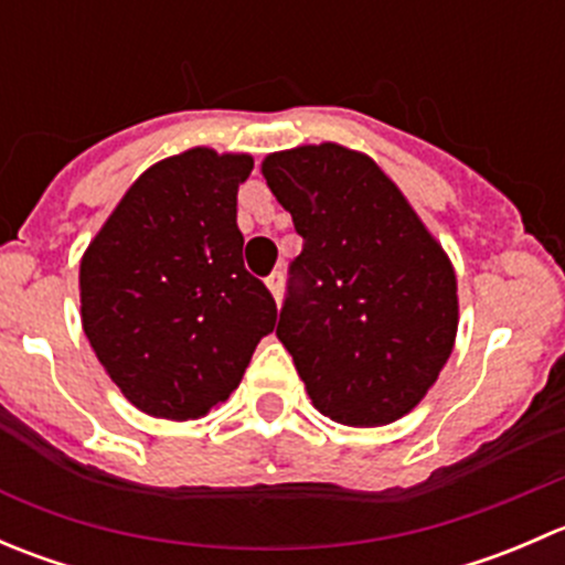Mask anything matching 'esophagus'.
I'll use <instances>...</instances> for the list:
<instances>
[{
  "instance_id": "1",
  "label": "esophagus",
  "mask_w": 565,
  "mask_h": 565,
  "mask_svg": "<svg viewBox=\"0 0 565 565\" xmlns=\"http://www.w3.org/2000/svg\"><path fill=\"white\" fill-rule=\"evenodd\" d=\"M265 284H267V289H270L273 300H276V303H281V295H284V273H281V270L270 273V276L265 278Z\"/></svg>"
}]
</instances>
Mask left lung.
<instances>
[{
	"label": "left lung",
	"mask_w": 565,
	"mask_h": 565,
	"mask_svg": "<svg viewBox=\"0 0 565 565\" xmlns=\"http://www.w3.org/2000/svg\"><path fill=\"white\" fill-rule=\"evenodd\" d=\"M262 177L303 250L276 335L311 404L385 426L420 404L457 341V273L374 158L335 141L270 152Z\"/></svg>",
	"instance_id": "left-lung-1"
}]
</instances>
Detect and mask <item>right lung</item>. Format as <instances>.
I'll use <instances>...</instances> for the list:
<instances>
[{
  "instance_id": "obj_1",
  "label": "right lung",
  "mask_w": 565,
  "mask_h": 565,
  "mask_svg": "<svg viewBox=\"0 0 565 565\" xmlns=\"http://www.w3.org/2000/svg\"><path fill=\"white\" fill-rule=\"evenodd\" d=\"M248 152L191 147L136 177L78 270L82 324L141 413L196 420L241 385L276 300L243 265L237 188Z\"/></svg>"
}]
</instances>
